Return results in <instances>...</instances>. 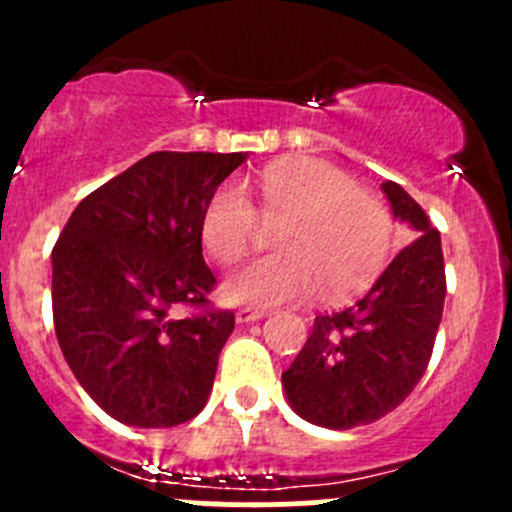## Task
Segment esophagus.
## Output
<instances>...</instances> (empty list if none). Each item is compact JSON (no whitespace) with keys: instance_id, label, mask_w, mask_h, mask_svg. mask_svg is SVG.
<instances>
[{"instance_id":"esophagus-1","label":"esophagus","mask_w":512,"mask_h":512,"mask_svg":"<svg viewBox=\"0 0 512 512\" xmlns=\"http://www.w3.org/2000/svg\"><path fill=\"white\" fill-rule=\"evenodd\" d=\"M265 309H257V307H240L235 312V319L240 324H247V322H257V319L265 317Z\"/></svg>"}]
</instances>
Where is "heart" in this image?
Listing matches in <instances>:
<instances>
[{
  "label": "heart",
  "mask_w": 512,
  "mask_h": 512,
  "mask_svg": "<svg viewBox=\"0 0 512 512\" xmlns=\"http://www.w3.org/2000/svg\"><path fill=\"white\" fill-rule=\"evenodd\" d=\"M260 215L282 223L280 252L237 267L225 280L235 302L275 307L322 287L327 299L361 292L384 270L394 240L386 205L364 193L349 173L324 160L270 165L255 180ZM257 232V213L235 183L210 193L200 215V240L223 265L240 260Z\"/></svg>",
  "instance_id": "obj_1"
}]
</instances>
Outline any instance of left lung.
<instances>
[{
  "label": "left lung",
  "instance_id": "8db88e82",
  "mask_svg": "<svg viewBox=\"0 0 512 512\" xmlns=\"http://www.w3.org/2000/svg\"><path fill=\"white\" fill-rule=\"evenodd\" d=\"M409 242L374 287L339 312L319 314L302 352L282 374L289 406L304 421L347 431L391 414L421 381L443 317L441 235L394 180L381 183Z\"/></svg>",
  "mask_w": 512,
  "mask_h": 512
}]
</instances>
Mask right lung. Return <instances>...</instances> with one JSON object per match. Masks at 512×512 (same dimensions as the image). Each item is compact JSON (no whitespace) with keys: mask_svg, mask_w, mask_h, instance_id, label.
<instances>
[{"mask_svg":"<svg viewBox=\"0 0 512 512\" xmlns=\"http://www.w3.org/2000/svg\"><path fill=\"white\" fill-rule=\"evenodd\" d=\"M247 153L158 151L86 195L51 250L66 364L116 421L170 428L203 411L235 329L210 307L200 215ZM198 308L185 320L170 311Z\"/></svg>","mask_w":512,"mask_h":512,"instance_id":"add662e5","label":"right lung"}]
</instances>
